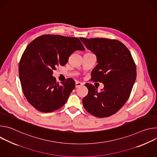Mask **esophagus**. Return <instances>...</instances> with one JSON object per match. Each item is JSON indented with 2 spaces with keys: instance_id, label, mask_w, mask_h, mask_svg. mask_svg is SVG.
Returning <instances> with one entry per match:
<instances>
[{
  "instance_id": "esophagus-1",
  "label": "esophagus",
  "mask_w": 157,
  "mask_h": 157,
  "mask_svg": "<svg viewBox=\"0 0 157 157\" xmlns=\"http://www.w3.org/2000/svg\"><path fill=\"white\" fill-rule=\"evenodd\" d=\"M75 85H76L75 86L76 87H79L82 86V83H81V82H80L79 81H76V84Z\"/></svg>"
}]
</instances>
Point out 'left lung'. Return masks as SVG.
Segmentation results:
<instances>
[{"mask_svg":"<svg viewBox=\"0 0 157 157\" xmlns=\"http://www.w3.org/2000/svg\"><path fill=\"white\" fill-rule=\"evenodd\" d=\"M79 39L97 57L98 64L91 72V80L104 86L98 92L94 85L86 83L88 94L82 99L83 106L94 116H110L121 109L130 95L137 76L135 62L128 48L117 40Z\"/></svg>","mask_w":157,"mask_h":157,"instance_id":"left-lung-1","label":"left lung"}]
</instances>
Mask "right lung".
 I'll return each mask as SVG.
<instances>
[{"label":"right lung","instance_id":"1","mask_svg":"<svg viewBox=\"0 0 157 157\" xmlns=\"http://www.w3.org/2000/svg\"><path fill=\"white\" fill-rule=\"evenodd\" d=\"M76 50H84L79 38L58 35H41L27 47L19 63V78L27 100L38 110L50 113L68 100L75 81L68 78L59 85L52 75Z\"/></svg>","mask_w":157,"mask_h":157}]
</instances>
